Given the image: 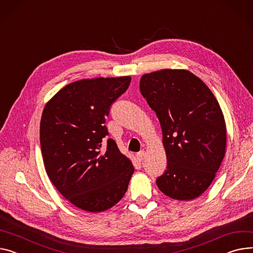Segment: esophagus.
<instances>
[{
  "mask_svg": "<svg viewBox=\"0 0 253 253\" xmlns=\"http://www.w3.org/2000/svg\"><path fill=\"white\" fill-rule=\"evenodd\" d=\"M144 158H145V151H144V150L139 151V153L137 154V159H138V161L141 162Z\"/></svg>",
  "mask_w": 253,
  "mask_h": 253,
  "instance_id": "34e87169",
  "label": "esophagus"
}]
</instances>
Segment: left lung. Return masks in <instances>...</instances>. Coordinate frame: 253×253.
I'll use <instances>...</instances> for the list:
<instances>
[{"label":"left lung","mask_w":253,"mask_h":253,"mask_svg":"<svg viewBox=\"0 0 253 253\" xmlns=\"http://www.w3.org/2000/svg\"><path fill=\"white\" fill-rule=\"evenodd\" d=\"M140 92L160 121L167 170L159 189L191 200L211 184L225 157L224 115L206 83L188 70L164 69L142 75Z\"/></svg>","instance_id":"8db88e82"}]
</instances>
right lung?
Instances as JSON below:
<instances>
[{
	"mask_svg": "<svg viewBox=\"0 0 253 253\" xmlns=\"http://www.w3.org/2000/svg\"><path fill=\"white\" fill-rule=\"evenodd\" d=\"M130 76L82 79L59 90L41 120L45 172L58 191L75 207L104 211L119 203L134 172L131 161L109 138L106 117L130 84Z\"/></svg>",
	"mask_w": 253,
	"mask_h": 253,
	"instance_id": "right-lung-1",
	"label": "right lung"
}]
</instances>
